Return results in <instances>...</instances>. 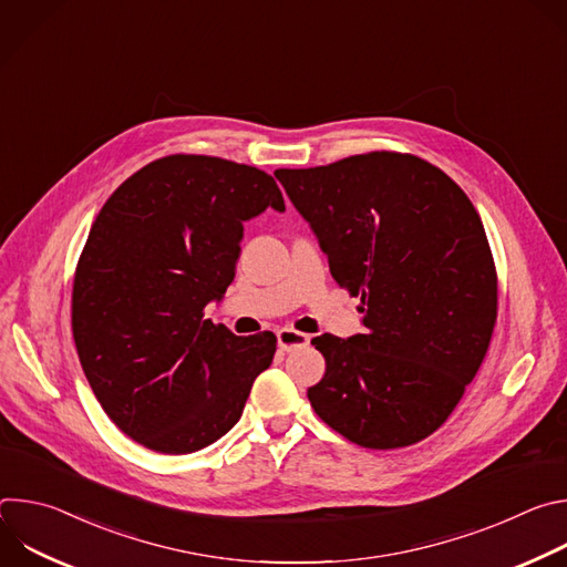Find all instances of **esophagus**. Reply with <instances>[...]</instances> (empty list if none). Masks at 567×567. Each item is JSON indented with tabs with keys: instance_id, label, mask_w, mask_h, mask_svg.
<instances>
[{
	"instance_id": "34e87169",
	"label": "esophagus",
	"mask_w": 567,
	"mask_h": 567,
	"mask_svg": "<svg viewBox=\"0 0 567 567\" xmlns=\"http://www.w3.org/2000/svg\"><path fill=\"white\" fill-rule=\"evenodd\" d=\"M278 346L285 352L296 350V348H305V346H309V334L291 330V328H282V330H278Z\"/></svg>"
}]
</instances>
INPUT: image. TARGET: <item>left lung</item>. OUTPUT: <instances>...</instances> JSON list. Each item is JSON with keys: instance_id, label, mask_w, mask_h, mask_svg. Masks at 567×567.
I'll return each instance as SVG.
<instances>
[{"instance_id": "obj_1", "label": "left lung", "mask_w": 567, "mask_h": 567, "mask_svg": "<svg viewBox=\"0 0 567 567\" xmlns=\"http://www.w3.org/2000/svg\"><path fill=\"white\" fill-rule=\"evenodd\" d=\"M274 175L365 313V334L311 341L326 357L307 390L313 413L363 449L422 442L455 411L496 326L498 274L477 210L415 154Z\"/></svg>"}]
</instances>
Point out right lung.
I'll use <instances>...</instances> for the list:
<instances>
[{
	"instance_id": "add662e5",
	"label": "right lung",
	"mask_w": 567,
	"mask_h": 567,
	"mask_svg": "<svg viewBox=\"0 0 567 567\" xmlns=\"http://www.w3.org/2000/svg\"><path fill=\"white\" fill-rule=\"evenodd\" d=\"M285 210L271 175L206 154L136 171L101 208L78 258L71 330L107 417L156 453L184 455L226 435L276 337H235L204 318L239 258L241 221Z\"/></svg>"
}]
</instances>
